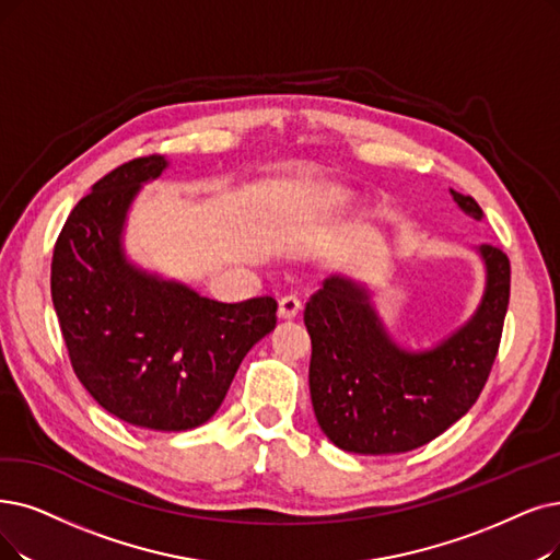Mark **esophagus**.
Wrapping results in <instances>:
<instances>
[{"instance_id":"obj_1","label":"esophagus","mask_w":560,"mask_h":560,"mask_svg":"<svg viewBox=\"0 0 560 560\" xmlns=\"http://www.w3.org/2000/svg\"><path fill=\"white\" fill-rule=\"evenodd\" d=\"M301 307H303L301 299H299V296H294V294H289V296L280 299L278 315H280L282 319H294V317L299 315V312H301Z\"/></svg>"}]
</instances>
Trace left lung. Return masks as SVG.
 <instances>
[{"mask_svg": "<svg viewBox=\"0 0 560 560\" xmlns=\"http://www.w3.org/2000/svg\"><path fill=\"white\" fill-rule=\"evenodd\" d=\"M482 220L474 197L453 190ZM487 289L474 319L430 351H401L378 324L370 294L328 278L303 319L312 340L310 395L324 434L347 453L397 455L430 443L480 397L497 361L510 301V259L480 245Z\"/></svg>", "mask_w": 560, "mask_h": 560, "instance_id": "left-lung-1", "label": "left lung"}]
</instances>
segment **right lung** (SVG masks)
<instances>
[{"mask_svg":"<svg viewBox=\"0 0 560 560\" xmlns=\"http://www.w3.org/2000/svg\"><path fill=\"white\" fill-rule=\"evenodd\" d=\"M165 167L163 155L151 153L94 184L59 232L50 289L89 395L138 428L184 432L220 409L245 353L276 328L278 303H218L126 261V211Z\"/></svg>","mask_w":560,"mask_h":560,"instance_id":"obj_1","label":"right lung"}]
</instances>
